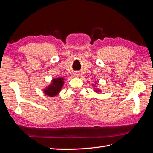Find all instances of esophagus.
I'll list each match as a JSON object with an SVG mask.
<instances>
[{
	"mask_svg": "<svg viewBox=\"0 0 153 153\" xmlns=\"http://www.w3.org/2000/svg\"><path fill=\"white\" fill-rule=\"evenodd\" d=\"M76 75H77V74H76Z\"/></svg>",
	"mask_w": 153,
	"mask_h": 153,
	"instance_id": "1",
	"label": "esophagus"
}]
</instances>
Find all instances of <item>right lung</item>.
Instances as JSON below:
<instances>
[{"instance_id":"1","label":"right lung","mask_w":153,"mask_h":153,"mask_svg":"<svg viewBox=\"0 0 153 153\" xmlns=\"http://www.w3.org/2000/svg\"><path fill=\"white\" fill-rule=\"evenodd\" d=\"M63 81L64 79L60 78V77L58 79H54L52 85L48 87L47 89H45L44 91L45 93L47 95L51 97H54L55 95H56L63 85Z\"/></svg>"}]
</instances>
